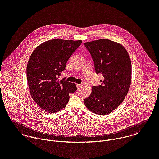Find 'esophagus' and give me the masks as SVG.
Returning a JSON list of instances; mask_svg holds the SVG:
<instances>
[{"label":"esophagus","mask_w":159,"mask_h":159,"mask_svg":"<svg viewBox=\"0 0 159 159\" xmlns=\"http://www.w3.org/2000/svg\"><path fill=\"white\" fill-rule=\"evenodd\" d=\"M82 85H83V84H77L76 85H77V88H80V87L82 86Z\"/></svg>","instance_id":"1"}]
</instances>
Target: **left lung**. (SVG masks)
Instances as JSON below:
<instances>
[{
    "label": "left lung",
    "instance_id": "1",
    "mask_svg": "<svg viewBox=\"0 0 159 159\" xmlns=\"http://www.w3.org/2000/svg\"><path fill=\"white\" fill-rule=\"evenodd\" d=\"M90 53L97 74L104 79L93 86L84 102L86 107L98 115L114 111L124 100L131 84L132 65L125 47L119 43L102 39L84 43Z\"/></svg>",
    "mask_w": 159,
    "mask_h": 159
}]
</instances>
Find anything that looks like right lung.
Here are the masks:
<instances>
[{"mask_svg": "<svg viewBox=\"0 0 159 159\" xmlns=\"http://www.w3.org/2000/svg\"><path fill=\"white\" fill-rule=\"evenodd\" d=\"M82 40L61 39L46 41L33 51L27 66V78L33 100L48 113L64 109L69 93L77 90L74 83L59 80L67 62Z\"/></svg>", "mask_w": 159, "mask_h": 159, "instance_id": "right-lung-1", "label": "right lung"}]
</instances>
